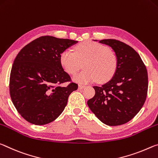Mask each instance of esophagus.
I'll return each mask as SVG.
<instances>
[{
  "label": "esophagus",
  "instance_id": "1",
  "mask_svg": "<svg viewBox=\"0 0 158 158\" xmlns=\"http://www.w3.org/2000/svg\"><path fill=\"white\" fill-rule=\"evenodd\" d=\"M85 85H78V89H82L83 88H85Z\"/></svg>",
  "mask_w": 158,
  "mask_h": 158
}]
</instances>
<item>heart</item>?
<instances>
[{
	"instance_id": "heart-1",
	"label": "heart",
	"mask_w": 158,
	"mask_h": 158,
	"mask_svg": "<svg viewBox=\"0 0 158 158\" xmlns=\"http://www.w3.org/2000/svg\"><path fill=\"white\" fill-rule=\"evenodd\" d=\"M60 61L64 70L70 75L76 74L84 63L85 69L74 77L76 82L87 83L97 80L106 82L112 78L118 67V57L107 46L94 42L80 43L74 52L64 50L60 55Z\"/></svg>"
}]
</instances>
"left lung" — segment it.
Listing matches in <instances>:
<instances>
[{
	"instance_id": "1",
	"label": "left lung",
	"mask_w": 158,
	"mask_h": 158,
	"mask_svg": "<svg viewBox=\"0 0 158 158\" xmlns=\"http://www.w3.org/2000/svg\"><path fill=\"white\" fill-rule=\"evenodd\" d=\"M113 49L118 57L114 76L102 86H94L95 95L87 105L103 123L118 126L131 120L143 107L148 93L146 67L130 45L115 39L99 40Z\"/></svg>"
}]
</instances>
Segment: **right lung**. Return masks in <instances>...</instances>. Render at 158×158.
I'll use <instances>...</instances> for the list:
<instances>
[{
  "mask_svg": "<svg viewBox=\"0 0 158 158\" xmlns=\"http://www.w3.org/2000/svg\"><path fill=\"white\" fill-rule=\"evenodd\" d=\"M76 40L45 35L18 53L10 76V94L18 113L28 123L46 125L57 118L78 85L71 82L60 61L62 52ZM71 81L66 87L60 86Z\"/></svg>",
  "mask_w": 158,
  "mask_h": 158,
  "instance_id": "right-lung-1",
  "label": "right lung"
}]
</instances>
